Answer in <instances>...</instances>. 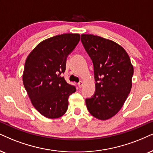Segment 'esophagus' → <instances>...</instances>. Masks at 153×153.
Returning a JSON list of instances; mask_svg holds the SVG:
<instances>
[{"label":"esophagus","mask_w":153,"mask_h":153,"mask_svg":"<svg viewBox=\"0 0 153 153\" xmlns=\"http://www.w3.org/2000/svg\"><path fill=\"white\" fill-rule=\"evenodd\" d=\"M83 84H84V83H83L82 81H80V82H78V85L79 88H82V87L83 86Z\"/></svg>","instance_id":"1"}]
</instances>
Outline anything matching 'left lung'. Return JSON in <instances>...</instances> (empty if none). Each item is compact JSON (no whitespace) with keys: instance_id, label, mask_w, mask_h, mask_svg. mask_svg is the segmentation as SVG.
<instances>
[{"instance_id":"obj_1","label":"left lung","mask_w":153,"mask_h":153,"mask_svg":"<svg viewBox=\"0 0 153 153\" xmlns=\"http://www.w3.org/2000/svg\"><path fill=\"white\" fill-rule=\"evenodd\" d=\"M81 42L94 65L95 92L86 99L90 113L107 120L123 107L132 87L133 66L127 52L111 40L82 34Z\"/></svg>"}]
</instances>
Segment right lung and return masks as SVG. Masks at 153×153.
<instances>
[{
    "instance_id": "1",
    "label": "right lung",
    "mask_w": 153,
    "mask_h": 153,
    "mask_svg": "<svg viewBox=\"0 0 153 153\" xmlns=\"http://www.w3.org/2000/svg\"><path fill=\"white\" fill-rule=\"evenodd\" d=\"M79 34H63L46 39L30 52L25 63L22 80L32 105L44 117L57 119L68 107V97L76 91L61 73L66 59L80 41Z\"/></svg>"
}]
</instances>
